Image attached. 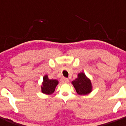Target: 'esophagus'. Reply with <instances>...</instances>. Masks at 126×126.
I'll return each instance as SVG.
<instances>
[{"label": "esophagus", "mask_w": 126, "mask_h": 126, "mask_svg": "<svg viewBox=\"0 0 126 126\" xmlns=\"http://www.w3.org/2000/svg\"><path fill=\"white\" fill-rule=\"evenodd\" d=\"M60 80L62 83H68L69 82V79L67 78H62Z\"/></svg>", "instance_id": "34e87169"}]
</instances>
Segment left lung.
<instances>
[{
	"label": "left lung",
	"mask_w": 126,
	"mask_h": 126,
	"mask_svg": "<svg viewBox=\"0 0 126 126\" xmlns=\"http://www.w3.org/2000/svg\"><path fill=\"white\" fill-rule=\"evenodd\" d=\"M78 94L86 95L92 91V85L91 79L86 76L85 73L80 72L78 75V78L72 82Z\"/></svg>",
	"instance_id": "obj_1"
}]
</instances>
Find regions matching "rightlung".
<instances>
[{
	"label": "right lung",
	"mask_w": 126,
	"mask_h": 126,
	"mask_svg": "<svg viewBox=\"0 0 126 126\" xmlns=\"http://www.w3.org/2000/svg\"><path fill=\"white\" fill-rule=\"evenodd\" d=\"M58 84L59 81L57 79H50L48 75H44L41 85V92L44 94L51 95L54 93L56 87Z\"/></svg>",
	"instance_id": "obj_1"
}]
</instances>
